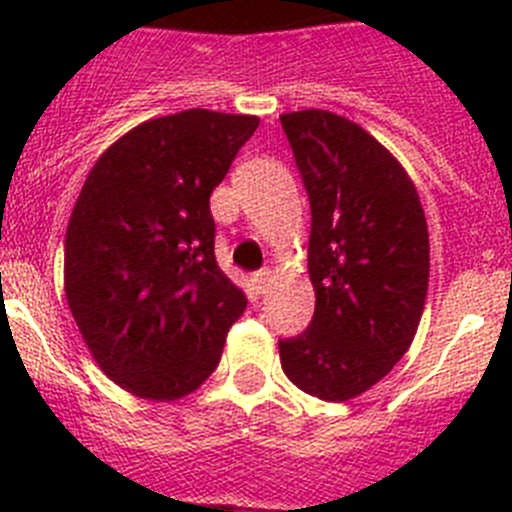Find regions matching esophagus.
Wrapping results in <instances>:
<instances>
[{
	"instance_id": "34e87169",
	"label": "esophagus",
	"mask_w": 512,
	"mask_h": 512,
	"mask_svg": "<svg viewBox=\"0 0 512 512\" xmlns=\"http://www.w3.org/2000/svg\"><path fill=\"white\" fill-rule=\"evenodd\" d=\"M269 279H271V271L269 269L253 271V274H251V287L256 289V295H264V289H266V284H269Z\"/></svg>"
}]
</instances>
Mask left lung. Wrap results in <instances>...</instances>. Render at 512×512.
Segmentation results:
<instances>
[{"label": "left lung", "mask_w": 512, "mask_h": 512, "mask_svg": "<svg viewBox=\"0 0 512 512\" xmlns=\"http://www.w3.org/2000/svg\"><path fill=\"white\" fill-rule=\"evenodd\" d=\"M310 200L315 312L279 338L289 382L328 402L366 392L405 356L428 292V225L387 148L325 110L279 117Z\"/></svg>", "instance_id": "left-lung-1"}]
</instances>
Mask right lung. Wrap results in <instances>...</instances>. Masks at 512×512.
Wrapping results in <instances>:
<instances>
[{"label": "right lung", "instance_id": "1", "mask_svg": "<svg viewBox=\"0 0 512 512\" xmlns=\"http://www.w3.org/2000/svg\"><path fill=\"white\" fill-rule=\"evenodd\" d=\"M259 117L184 110L102 153L66 230V300L102 372L176 400L215 372L246 295L215 259L210 194Z\"/></svg>", "mask_w": 512, "mask_h": 512}]
</instances>
